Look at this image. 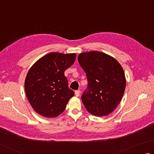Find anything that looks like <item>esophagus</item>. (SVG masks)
<instances>
[{"label":"esophagus","instance_id":"1","mask_svg":"<svg viewBox=\"0 0 154 154\" xmlns=\"http://www.w3.org/2000/svg\"><path fill=\"white\" fill-rule=\"evenodd\" d=\"M75 94L77 97H79V95H80V91L79 90H76L75 91Z\"/></svg>","mask_w":154,"mask_h":154}]
</instances>
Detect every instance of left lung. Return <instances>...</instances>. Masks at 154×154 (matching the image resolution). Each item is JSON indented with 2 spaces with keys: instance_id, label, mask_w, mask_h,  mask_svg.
Instances as JSON below:
<instances>
[{
  "instance_id": "8db88e82",
  "label": "left lung",
  "mask_w": 154,
  "mask_h": 154,
  "mask_svg": "<svg viewBox=\"0 0 154 154\" xmlns=\"http://www.w3.org/2000/svg\"><path fill=\"white\" fill-rule=\"evenodd\" d=\"M78 61L88 81V88L82 96L85 108L95 116L108 115L124 94L123 69L115 58L98 51L81 53Z\"/></svg>"
}]
</instances>
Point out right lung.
<instances>
[{
    "label": "right lung",
    "instance_id": "add662e5",
    "mask_svg": "<svg viewBox=\"0 0 154 154\" xmlns=\"http://www.w3.org/2000/svg\"><path fill=\"white\" fill-rule=\"evenodd\" d=\"M76 54L51 52L33 64L25 81L27 98L36 112L56 117L65 110L74 91L64 72L74 63Z\"/></svg>",
    "mask_w": 154,
    "mask_h": 154
}]
</instances>
